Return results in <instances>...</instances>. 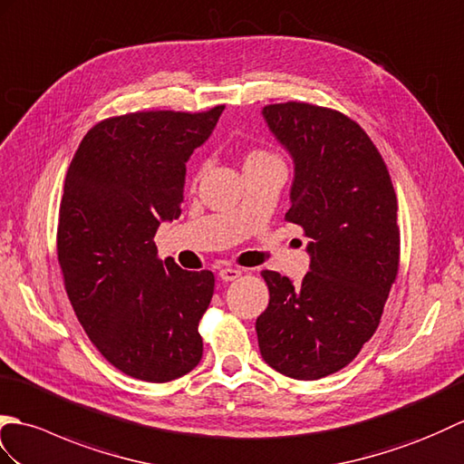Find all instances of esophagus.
<instances>
[{"instance_id":"1","label":"esophagus","mask_w":464,"mask_h":464,"mask_svg":"<svg viewBox=\"0 0 464 464\" xmlns=\"http://www.w3.org/2000/svg\"><path fill=\"white\" fill-rule=\"evenodd\" d=\"M218 276L222 277L224 282H234V280H238V277L242 276V270H240V267H222V270L218 272Z\"/></svg>"}]
</instances>
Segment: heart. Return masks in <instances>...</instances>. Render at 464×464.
<instances>
[{
    "label": "heart",
    "mask_w": 464,
    "mask_h": 464,
    "mask_svg": "<svg viewBox=\"0 0 464 464\" xmlns=\"http://www.w3.org/2000/svg\"><path fill=\"white\" fill-rule=\"evenodd\" d=\"M267 159H276L274 154H270V152H266V150H262V149H256V150H252L248 157H246V164H250V162H258V160H267Z\"/></svg>",
    "instance_id": "b5f03b06"
}]
</instances>
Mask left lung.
Listing matches in <instances>:
<instances>
[{
    "label": "left lung",
    "instance_id": "1",
    "mask_svg": "<svg viewBox=\"0 0 464 464\" xmlns=\"http://www.w3.org/2000/svg\"><path fill=\"white\" fill-rule=\"evenodd\" d=\"M264 119L295 164L285 220L310 238L300 285L264 270L270 304L256 319L264 362L292 379L343 369L372 339L399 272L397 197L367 132L343 112L287 101Z\"/></svg>",
    "mask_w": 464,
    "mask_h": 464
}]
</instances>
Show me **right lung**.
<instances>
[{"instance_id":"add662e5","label":"right lung","mask_w":464,"mask_h":464,"mask_svg":"<svg viewBox=\"0 0 464 464\" xmlns=\"http://www.w3.org/2000/svg\"><path fill=\"white\" fill-rule=\"evenodd\" d=\"M222 111L109 117L81 140L65 177L57 258L69 302L102 357L149 383L187 375L202 357L214 274L162 262L152 238L180 216L187 160Z\"/></svg>"}]
</instances>
